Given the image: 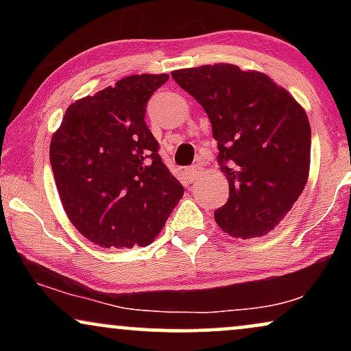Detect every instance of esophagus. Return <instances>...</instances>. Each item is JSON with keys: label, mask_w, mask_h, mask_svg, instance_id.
I'll return each instance as SVG.
<instances>
[{"label": "esophagus", "mask_w": 351, "mask_h": 351, "mask_svg": "<svg viewBox=\"0 0 351 351\" xmlns=\"http://www.w3.org/2000/svg\"><path fill=\"white\" fill-rule=\"evenodd\" d=\"M201 174H203V169H201L199 166H191V167H189V169H186V176H189L191 180L199 179Z\"/></svg>", "instance_id": "obj_1"}]
</instances>
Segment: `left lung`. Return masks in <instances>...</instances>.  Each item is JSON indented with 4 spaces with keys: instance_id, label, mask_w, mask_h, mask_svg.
Segmentation results:
<instances>
[{
    "instance_id": "obj_1",
    "label": "left lung",
    "mask_w": 351,
    "mask_h": 351,
    "mask_svg": "<svg viewBox=\"0 0 351 351\" xmlns=\"http://www.w3.org/2000/svg\"><path fill=\"white\" fill-rule=\"evenodd\" d=\"M171 75L204 108L219 142L230 196L214 213L215 223L233 238L265 237L308 180L311 131L304 107L268 75L233 64Z\"/></svg>"
}]
</instances>
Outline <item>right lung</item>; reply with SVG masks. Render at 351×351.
I'll return each mask as SVG.
<instances>
[{"label":"right lung","instance_id":"add662e5","mask_svg":"<svg viewBox=\"0 0 351 351\" xmlns=\"http://www.w3.org/2000/svg\"><path fill=\"white\" fill-rule=\"evenodd\" d=\"M169 75H131L66 108L52 134L57 191L73 227L100 247L148 246L184 196L158 155L145 107Z\"/></svg>","mask_w":351,"mask_h":351}]
</instances>
